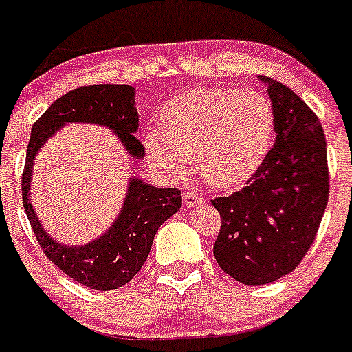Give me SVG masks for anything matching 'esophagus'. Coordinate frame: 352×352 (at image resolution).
Returning <instances> with one entry per match:
<instances>
[{
    "mask_svg": "<svg viewBox=\"0 0 352 352\" xmlns=\"http://www.w3.org/2000/svg\"><path fill=\"white\" fill-rule=\"evenodd\" d=\"M201 203H203V198L198 195V192H195V191L184 192V205L189 206V208H191V206L201 205Z\"/></svg>",
    "mask_w": 352,
    "mask_h": 352,
    "instance_id": "34e87169",
    "label": "esophagus"
}]
</instances>
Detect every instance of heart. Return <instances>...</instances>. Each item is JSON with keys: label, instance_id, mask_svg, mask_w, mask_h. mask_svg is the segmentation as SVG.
<instances>
[{"label": "heart", "instance_id": "b5f03b06", "mask_svg": "<svg viewBox=\"0 0 352 352\" xmlns=\"http://www.w3.org/2000/svg\"><path fill=\"white\" fill-rule=\"evenodd\" d=\"M160 133L146 139L154 165L172 179L196 172L212 189L236 191L250 182L271 153L276 116L257 91L198 88L184 91L161 109Z\"/></svg>", "mask_w": 352, "mask_h": 352}]
</instances>
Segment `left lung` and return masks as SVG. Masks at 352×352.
<instances>
[{
  "mask_svg": "<svg viewBox=\"0 0 352 352\" xmlns=\"http://www.w3.org/2000/svg\"><path fill=\"white\" fill-rule=\"evenodd\" d=\"M276 116V142L241 191L213 199L222 226L213 255L236 281L272 283L302 262L328 203L327 140L309 106L288 87L258 76Z\"/></svg>",
  "mask_w": 352,
  "mask_h": 352,
  "instance_id": "8db88e82",
  "label": "left lung"
}]
</instances>
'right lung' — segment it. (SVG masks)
I'll return each mask as SVG.
<instances>
[{
	"label": "right lung",
	"instance_id": "add662e5",
	"mask_svg": "<svg viewBox=\"0 0 352 352\" xmlns=\"http://www.w3.org/2000/svg\"><path fill=\"white\" fill-rule=\"evenodd\" d=\"M67 123L106 126L120 139L133 160H142L144 146L137 139L139 114L135 88L130 85H90L62 95L34 124L22 175V201L36 239L45 255L62 272L91 290H114L140 271L160 226L182 206L179 189H160L139 177L128 180L126 196L111 228L87 245H64L52 238L31 205L34 157L48 139Z\"/></svg>",
	"mask_w": 352,
	"mask_h": 352
}]
</instances>
